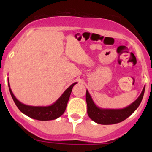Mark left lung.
<instances>
[{
  "instance_id": "left-lung-1",
  "label": "left lung",
  "mask_w": 152,
  "mask_h": 152,
  "mask_svg": "<svg viewBox=\"0 0 152 152\" xmlns=\"http://www.w3.org/2000/svg\"><path fill=\"white\" fill-rule=\"evenodd\" d=\"M145 87V86H144L139 97L133 103L123 109H103L97 107L87 90L86 102L87 105V115L90 119L99 124L109 125L120 123L129 117L139 107L143 97Z\"/></svg>"
}]
</instances>
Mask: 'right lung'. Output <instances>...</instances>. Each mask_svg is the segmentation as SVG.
<instances>
[{
    "instance_id": "right-lung-1",
    "label": "right lung",
    "mask_w": 152,
    "mask_h": 152,
    "mask_svg": "<svg viewBox=\"0 0 152 152\" xmlns=\"http://www.w3.org/2000/svg\"><path fill=\"white\" fill-rule=\"evenodd\" d=\"M76 84H77V82L72 84L68 88H67L62 96L53 104L50 106H29L21 103L16 99L11 90L10 82H8L11 96L18 108L26 115L39 121H51L60 117L65 113L72 89Z\"/></svg>"
}]
</instances>
